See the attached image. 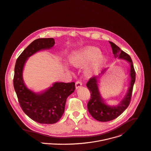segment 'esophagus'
I'll return each instance as SVG.
<instances>
[{
	"instance_id": "1",
	"label": "esophagus",
	"mask_w": 151,
	"mask_h": 151,
	"mask_svg": "<svg viewBox=\"0 0 151 151\" xmlns=\"http://www.w3.org/2000/svg\"><path fill=\"white\" fill-rule=\"evenodd\" d=\"M82 86V83L81 82V81H77V82H76V83H75V88H76V89L80 88Z\"/></svg>"
}]
</instances>
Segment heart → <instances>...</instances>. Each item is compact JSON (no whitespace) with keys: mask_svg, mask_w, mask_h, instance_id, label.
<instances>
[{"mask_svg":"<svg viewBox=\"0 0 151 151\" xmlns=\"http://www.w3.org/2000/svg\"><path fill=\"white\" fill-rule=\"evenodd\" d=\"M106 60V55L98 48L90 46L74 52L70 57L69 63L72 66L79 68L91 62L85 69L86 75H90L99 70Z\"/></svg>","mask_w":151,"mask_h":151,"instance_id":"heart-1","label":"heart"}]
</instances>
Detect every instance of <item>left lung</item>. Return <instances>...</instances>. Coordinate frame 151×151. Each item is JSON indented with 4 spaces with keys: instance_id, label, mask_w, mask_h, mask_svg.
<instances>
[{
    "instance_id": "8db88e82",
    "label": "left lung",
    "mask_w": 151,
    "mask_h": 151,
    "mask_svg": "<svg viewBox=\"0 0 151 151\" xmlns=\"http://www.w3.org/2000/svg\"><path fill=\"white\" fill-rule=\"evenodd\" d=\"M109 42L111 44L114 57L122 59L129 62L130 65L129 73L130 82L127 94L120 103L116 106H110L106 103L101 97L98 84L99 79L105 73L107 68L103 70L99 76L92 77L89 80L86 86L91 93V97L88 103V109L91 116L95 120L101 122L113 120L120 116L125 110L129 104L133 86L135 81V72L130 56L121 50L120 48L113 42L110 41Z\"/></svg>"
}]
</instances>
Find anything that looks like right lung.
Instances as JSON below:
<instances>
[{
    "instance_id": "obj_1",
    "label": "right lung",
    "mask_w": 151,
    "mask_h": 151,
    "mask_svg": "<svg viewBox=\"0 0 151 151\" xmlns=\"http://www.w3.org/2000/svg\"><path fill=\"white\" fill-rule=\"evenodd\" d=\"M52 38L35 40L17 59L14 67L13 85L20 105L31 119L41 124H54L62 116L66 99L75 90V83L55 82L47 90L35 93L24 84L23 71L28 58L35 53L51 48Z\"/></svg>"
}]
</instances>
